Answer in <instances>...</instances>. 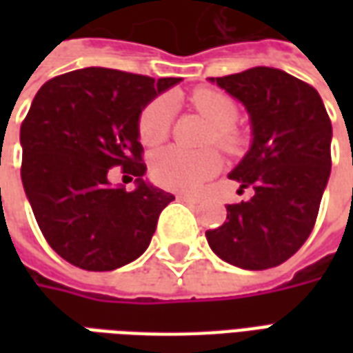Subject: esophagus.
<instances>
[{
    "instance_id": "obj_1",
    "label": "esophagus",
    "mask_w": 353,
    "mask_h": 353,
    "mask_svg": "<svg viewBox=\"0 0 353 353\" xmlns=\"http://www.w3.org/2000/svg\"><path fill=\"white\" fill-rule=\"evenodd\" d=\"M177 199L183 200V202H189V204H199L200 202L199 196H194V194H187V192H179V194H177Z\"/></svg>"
}]
</instances>
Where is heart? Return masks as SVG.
<instances>
[{"mask_svg": "<svg viewBox=\"0 0 353 353\" xmlns=\"http://www.w3.org/2000/svg\"><path fill=\"white\" fill-rule=\"evenodd\" d=\"M192 103L217 126V138L223 145H232L230 126L238 117L236 103L223 92L200 88L192 94ZM172 121V105L166 98L151 101L139 115V138L145 145H157L166 139ZM221 166L219 154L208 151H187L166 147L151 157V176L159 185L172 191H196Z\"/></svg>", "mask_w": 353, "mask_h": 353, "instance_id": "b5f03b06", "label": "heart"}]
</instances>
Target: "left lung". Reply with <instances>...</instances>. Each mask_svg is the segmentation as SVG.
Returning a JSON list of instances; mask_svg holds the SVG:
<instances>
[{
  "mask_svg": "<svg viewBox=\"0 0 353 353\" xmlns=\"http://www.w3.org/2000/svg\"><path fill=\"white\" fill-rule=\"evenodd\" d=\"M250 115L252 145L229 177L250 200L227 206V221L206 230L212 252L244 270L288 261L310 236L331 174L333 128L318 90L289 73L257 65L212 77Z\"/></svg>",
  "mask_w": 353,
  "mask_h": 353,
  "instance_id": "8db88e82",
  "label": "left lung"
}]
</instances>
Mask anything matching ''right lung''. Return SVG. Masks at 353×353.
Segmentation results:
<instances>
[{
  "label": "right lung",
  "mask_w": 353,
  "mask_h": 353,
  "mask_svg": "<svg viewBox=\"0 0 353 353\" xmlns=\"http://www.w3.org/2000/svg\"><path fill=\"white\" fill-rule=\"evenodd\" d=\"M179 81L83 68L35 94L20 126V176L43 236L62 259L101 272L149 248L174 194L143 179L139 115ZM113 165L137 177L134 192L108 183Z\"/></svg>",
  "instance_id": "1"
}]
</instances>
